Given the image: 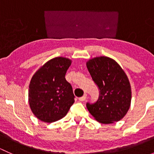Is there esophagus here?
<instances>
[{
  "label": "esophagus",
  "instance_id": "1",
  "mask_svg": "<svg viewBox=\"0 0 154 154\" xmlns=\"http://www.w3.org/2000/svg\"><path fill=\"white\" fill-rule=\"evenodd\" d=\"M86 97H87V94H84V95H83V97H79V100H80V101H84V100L86 99Z\"/></svg>",
  "mask_w": 154,
  "mask_h": 154
}]
</instances>
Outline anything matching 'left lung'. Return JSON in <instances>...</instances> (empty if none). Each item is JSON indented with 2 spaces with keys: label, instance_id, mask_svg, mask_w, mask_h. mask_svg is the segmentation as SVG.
I'll return each mask as SVG.
<instances>
[{
  "label": "left lung",
  "instance_id": "obj_1",
  "mask_svg": "<svg viewBox=\"0 0 154 154\" xmlns=\"http://www.w3.org/2000/svg\"><path fill=\"white\" fill-rule=\"evenodd\" d=\"M86 66L100 95L94 103H86L90 114L97 122L111 124L123 119L131 103V87L127 74L112 59H91Z\"/></svg>",
  "mask_w": 154,
  "mask_h": 154
}]
</instances>
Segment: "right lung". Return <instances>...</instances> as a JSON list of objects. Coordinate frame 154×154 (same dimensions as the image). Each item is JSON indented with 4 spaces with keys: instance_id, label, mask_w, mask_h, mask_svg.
Returning a JSON list of instances; mask_svg holds the SVG:
<instances>
[{
    "instance_id": "obj_1",
    "label": "right lung",
    "mask_w": 154,
    "mask_h": 154,
    "mask_svg": "<svg viewBox=\"0 0 154 154\" xmlns=\"http://www.w3.org/2000/svg\"><path fill=\"white\" fill-rule=\"evenodd\" d=\"M71 60L55 57L32 76L28 91L29 107L40 121L52 123L66 116L74 103L72 87L66 80Z\"/></svg>"
}]
</instances>
